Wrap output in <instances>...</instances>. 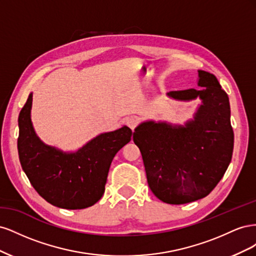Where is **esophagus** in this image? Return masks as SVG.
<instances>
[{
  "label": "esophagus",
  "mask_w": 256,
  "mask_h": 256,
  "mask_svg": "<svg viewBox=\"0 0 256 256\" xmlns=\"http://www.w3.org/2000/svg\"><path fill=\"white\" fill-rule=\"evenodd\" d=\"M126 125L131 129V130H134V128L136 127V124H138V120L134 116H131V118H128L126 120Z\"/></svg>",
  "instance_id": "34e87169"
}]
</instances>
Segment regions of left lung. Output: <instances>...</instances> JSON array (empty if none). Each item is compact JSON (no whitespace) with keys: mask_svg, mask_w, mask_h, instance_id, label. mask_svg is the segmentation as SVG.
<instances>
[{"mask_svg":"<svg viewBox=\"0 0 256 256\" xmlns=\"http://www.w3.org/2000/svg\"><path fill=\"white\" fill-rule=\"evenodd\" d=\"M200 90H172L176 100H202L194 118L184 126L152 120L140 124L134 142L140 148L147 182L168 204L194 202L210 193L232 160L234 132L228 96L212 74L198 70Z\"/></svg>","mask_w":256,"mask_h":256,"instance_id":"8db88e82","label":"left lung"}]
</instances>
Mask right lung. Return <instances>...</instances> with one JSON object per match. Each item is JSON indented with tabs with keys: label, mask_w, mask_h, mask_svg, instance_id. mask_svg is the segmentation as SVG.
<instances>
[{
	"label": "right lung",
	"mask_w": 256,
	"mask_h": 256,
	"mask_svg": "<svg viewBox=\"0 0 256 256\" xmlns=\"http://www.w3.org/2000/svg\"><path fill=\"white\" fill-rule=\"evenodd\" d=\"M32 94L19 114L20 164L38 194L65 209H82L97 203L104 192L111 162L131 140L132 131L124 126L99 134L76 152L46 145L35 134L30 109Z\"/></svg>",
	"instance_id": "obj_1"
}]
</instances>
